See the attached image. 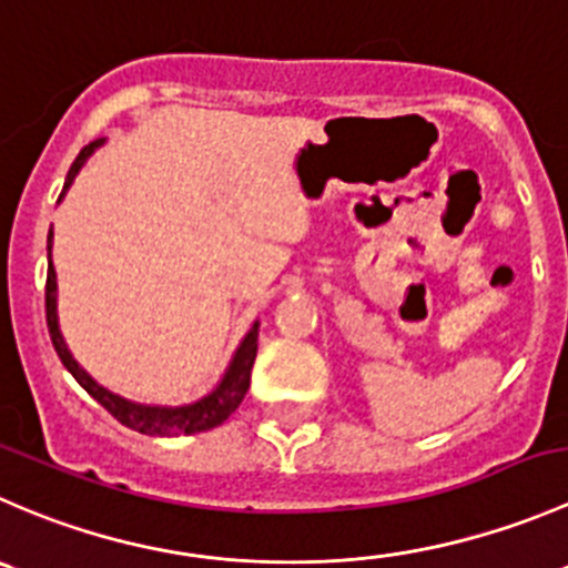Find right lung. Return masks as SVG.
<instances>
[{
    "mask_svg": "<svg viewBox=\"0 0 568 568\" xmlns=\"http://www.w3.org/2000/svg\"><path fill=\"white\" fill-rule=\"evenodd\" d=\"M101 143H104V140H93V143H88L85 149L80 151V156H77L74 165H71L69 176H65L60 199H63L65 190L71 187V182H74L80 168L88 162V156H91ZM47 248H49L47 325H49V336H52L54 351H58L63 367L74 375L77 384H80L95 403H101V406H104L118 423L138 430V434H149V436H190V434H201V430L217 428V425H223L234 412H237V406L243 403L245 392H248L251 386V367H254V358H256L260 323L251 325L248 334L243 336L240 347L234 351L232 362H229L226 373H223L221 384H217L210 395H204L195 403H187V406H143V403H132L121 395H112V392L104 389L101 384H95L91 375L77 364V358L71 356L69 347H65V339L63 334H60V325H58V276H54V265H52V229H49Z\"/></svg>",
    "mask_w": 568,
    "mask_h": 568,
    "instance_id": "add662e5",
    "label": "right lung"
}]
</instances>
